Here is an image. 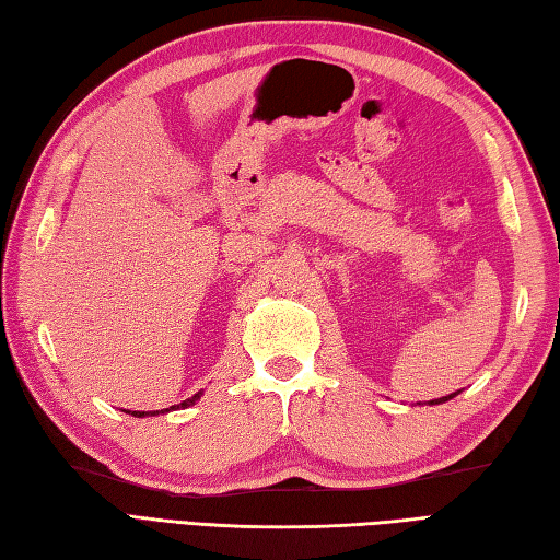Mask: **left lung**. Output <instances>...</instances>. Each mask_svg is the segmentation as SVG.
I'll return each mask as SVG.
<instances>
[{
  "label": "left lung",
  "instance_id": "8db88e82",
  "mask_svg": "<svg viewBox=\"0 0 560 560\" xmlns=\"http://www.w3.org/2000/svg\"><path fill=\"white\" fill-rule=\"evenodd\" d=\"M459 392H462V389H457V392H452V395H447V397H440V399H431V401H428V407H435V404H445V401H450L452 397H457V395H459ZM416 404H421V401H416Z\"/></svg>",
  "mask_w": 560,
  "mask_h": 560
}]
</instances>
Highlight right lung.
<instances>
[{"label": "right lung", "mask_w": 560, "mask_h": 560, "mask_svg": "<svg viewBox=\"0 0 560 560\" xmlns=\"http://www.w3.org/2000/svg\"><path fill=\"white\" fill-rule=\"evenodd\" d=\"M199 397H201V392H197L195 397H189V399H185V401H180V404H173L171 409H161V411H132V416H137V419H144V416H159V413H168V411H175V409H187V407H192L195 401H199ZM129 413V411H127Z\"/></svg>", "instance_id": "add662e5"}]
</instances>
